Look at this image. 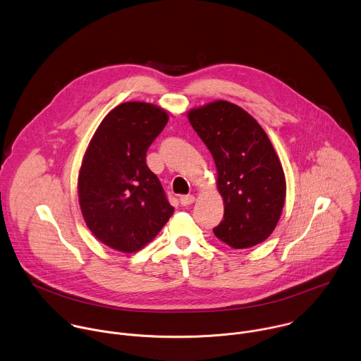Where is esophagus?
<instances>
[{"label":"esophagus","mask_w":361,"mask_h":361,"mask_svg":"<svg viewBox=\"0 0 361 361\" xmlns=\"http://www.w3.org/2000/svg\"><path fill=\"white\" fill-rule=\"evenodd\" d=\"M194 201H195V197H194V195H183V197L180 198V204H181L183 207H188V205H191Z\"/></svg>","instance_id":"34e87169"}]
</instances>
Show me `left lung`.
I'll use <instances>...</instances> for the list:
<instances>
[{
  "label": "left lung",
  "instance_id": "1",
  "mask_svg": "<svg viewBox=\"0 0 361 361\" xmlns=\"http://www.w3.org/2000/svg\"><path fill=\"white\" fill-rule=\"evenodd\" d=\"M188 119L209 149L224 198V221L214 233L233 249L264 242L286 201V177L263 128L240 106L214 101L191 109Z\"/></svg>",
  "mask_w": 361,
  "mask_h": 361
}]
</instances>
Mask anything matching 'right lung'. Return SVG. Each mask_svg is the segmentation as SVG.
<instances>
[{"mask_svg": "<svg viewBox=\"0 0 361 361\" xmlns=\"http://www.w3.org/2000/svg\"><path fill=\"white\" fill-rule=\"evenodd\" d=\"M167 121V112L153 104L123 102L90 140L78 174V201L88 229L111 249L140 250L174 212L146 164V152Z\"/></svg>", "mask_w": 361, "mask_h": 361, "instance_id": "obj_1", "label": "right lung"}]
</instances>
